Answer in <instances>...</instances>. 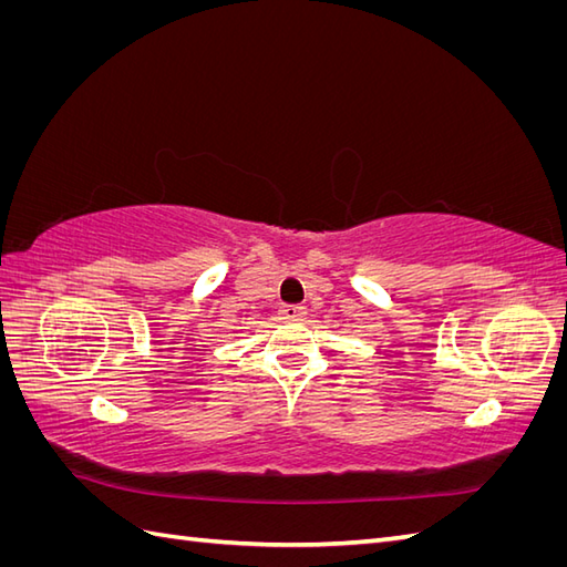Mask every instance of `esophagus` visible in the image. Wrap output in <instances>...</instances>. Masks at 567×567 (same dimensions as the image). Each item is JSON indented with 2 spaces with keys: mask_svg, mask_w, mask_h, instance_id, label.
I'll return each mask as SVG.
<instances>
[{
  "mask_svg": "<svg viewBox=\"0 0 567 567\" xmlns=\"http://www.w3.org/2000/svg\"><path fill=\"white\" fill-rule=\"evenodd\" d=\"M279 312H281L284 319L300 321V319H305V315H307V307H305V305H281Z\"/></svg>",
  "mask_w": 567,
  "mask_h": 567,
  "instance_id": "esophagus-1",
  "label": "esophagus"
}]
</instances>
